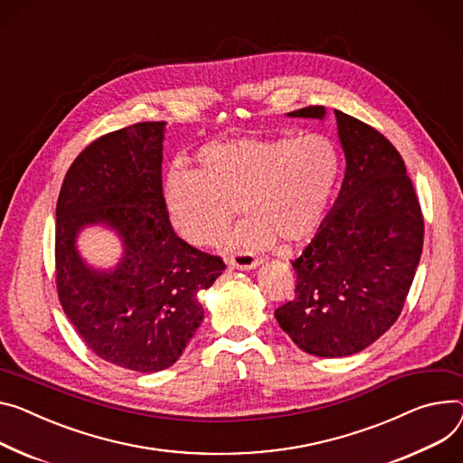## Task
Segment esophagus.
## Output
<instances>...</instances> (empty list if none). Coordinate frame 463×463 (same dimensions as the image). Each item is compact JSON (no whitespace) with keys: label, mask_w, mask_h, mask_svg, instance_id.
<instances>
[{"label":"esophagus","mask_w":463,"mask_h":463,"mask_svg":"<svg viewBox=\"0 0 463 463\" xmlns=\"http://www.w3.org/2000/svg\"><path fill=\"white\" fill-rule=\"evenodd\" d=\"M261 261L256 258V256H252V254H235V256H232V258H228V265L230 267H235V269H241V270H252V269H256L258 265H260Z\"/></svg>","instance_id":"esophagus-1"}]
</instances>
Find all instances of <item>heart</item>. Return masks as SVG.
I'll return each mask as SVG.
<instances>
[{
  "label": "heart",
  "instance_id": "obj_1",
  "mask_svg": "<svg viewBox=\"0 0 463 463\" xmlns=\"http://www.w3.org/2000/svg\"><path fill=\"white\" fill-rule=\"evenodd\" d=\"M196 157L200 168L174 165L166 174L172 226L191 244L209 246L241 205L248 217L224 239L239 250L307 241L325 221L341 172L335 145L317 133L209 142Z\"/></svg>",
  "mask_w": 463,
  "mask_h": 463
}]
</instances>
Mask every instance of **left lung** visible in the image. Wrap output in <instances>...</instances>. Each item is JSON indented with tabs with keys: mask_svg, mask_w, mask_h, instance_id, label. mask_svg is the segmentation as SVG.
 I'll list each match as a JSON object with an SVG mask.
<instances>
[{
	"mask_svg": "<svg viewBox=\"0 0 463 463\" xmlns=\"http://www.w3.org/2000/svg\"><path fill=\"white\" fill-rule=\"evenodd\" d=\"M346 170L339 196L298 260L295 298L274 311L295 345L345 358L399 318L422 252L424 222L406 165L374 128L334 111ZM293 118L325 120L323 105Z\"/></svg>",
	"mask_w": 463,
	"mask_h": 463,
	"instance_id": "obj_1",
	"label": "left lung"
}]
</instances>
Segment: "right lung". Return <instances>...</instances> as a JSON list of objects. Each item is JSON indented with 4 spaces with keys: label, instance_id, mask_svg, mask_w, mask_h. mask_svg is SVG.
Masks as SVG:
<instances>
[{
    "label": "right lung",
    "instance_id": "right-lung-1",
    "mask_svg": "<svg viewBox=\"0 0 463 463\" xmlns=\"http://www.w3.org/2000/svg\"><path fill=\"white\" fill-rule=\"evenodd\" d=\"M165 122H140L89 145L57 200L55 269L61 306L101 360L157 373L174 365L203 321L198 293L226 269L172 230L163 196ZM89 225L113 229L123 258L94 269L77 250Z\"/></svg>",
    "mask_w": 463,
    "mask_h": 463
}]
</instances>
